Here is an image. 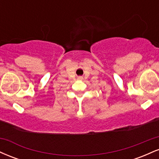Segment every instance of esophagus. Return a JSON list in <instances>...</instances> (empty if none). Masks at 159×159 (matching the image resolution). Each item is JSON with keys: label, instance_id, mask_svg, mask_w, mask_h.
Wrapping results in <instances>:
<instances>
[{"label": "esophagus", "instance_id": "esophagus-1", "mask_svg": "<svg viewBox=\"0 0 159 159\" xmlns=\"http://www.w3.org/2000/svg\"><path fill=\"white\" fill-rule=\"evenodd\" d=\"M81 78V77H79V78Z\"/></svg>", "mask_w": 159, "mask_h": 159}]
</instances>
